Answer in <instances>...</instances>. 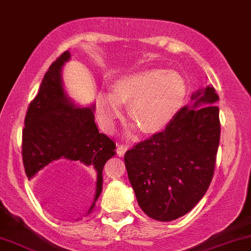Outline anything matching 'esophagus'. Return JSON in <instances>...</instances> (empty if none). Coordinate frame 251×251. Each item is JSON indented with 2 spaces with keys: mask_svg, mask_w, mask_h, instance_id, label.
<instances>
[{
  "mask_svg": "<svg viewBox=\"0 0 251 251\" xmlns=\"http://www.w3.org/2000/svg\"><path fill=\"white\" fill-rule=\"evenodd\" d=\"M127 149H128L127 146L118 145L117 146V155H118L119 157H123L124 155H125V152L127 151Z\"/></svg>",
  "mask_w": 251,
  "mask_h": 251,
  "instance_id": "34e87169",
  "label": "esophagus"
}]
</instances>
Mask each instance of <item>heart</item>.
Returning a JSON list of instances; mask_svg holds the SVG:
<instances>
[{"instance_id": "obj_1", "label": "heart", "mask_w": 251, "mask_h": 251, "mask_svg": "<svg viewBox=\"0 0 251 251\" xmlns=\"http://www.w3.org/2000/svg\"><path fill=\"white\" fill-rule=\"evenodd\" d=\"M187 85L176 71L150 69L124 75L115 82L112 92H101L96 111L102 128L112 131L116 120L128 104L129 118L145 133L165 128L185 102Z\"/></svg>"}]
</instances>
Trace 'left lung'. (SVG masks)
<instances>
[{"mask_svg": "<svg viewBox=\"0 0 251 251\" xmlns=\"http://www.w3.org/2000/svg\"><path fill=\"white\" fill-rule=\"evenodd\" d=\"M163 132L125 153L142 211L159 222L188 213L208 190L220 140L219 101L210 85L192 95Z\"/></svg>", "mask_w": 251, "mask_h": 251, "instance_id": "8db88e82", "label": "left lung"}]
</instances>
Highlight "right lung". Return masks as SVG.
<instances>
[{
	"label": "right lung",
	"mask_w": 251,
	"mask_h": 251,
	"mask_svg": "<svg viewBox=\"0 0 251 251\" xmlns=\"http://www.w3.org/2000/svg\"><path fill=\"white\" fill-rule=\"evenodd\" d=\"M70 57L71 53L65 51L50 65L38 95L29 103L23 131V163L28 179L61 159L78 160L95 172V198L88 215L102 193L103 168L116 153V145L99 132L94 105L81 108L65 92L62 69Z\"/></svg>",
	"instance_id": "add662e5"
}]
</instances>
